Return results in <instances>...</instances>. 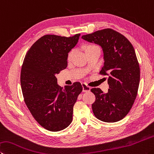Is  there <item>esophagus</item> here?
<instances>
[{
    "label": "esophagus",
    "instance_id": "34e87169",
    "mask_svg": "<svg viewBox=\"0 0 154 154\" xmlns=\"http://www.w3.org/2000/svg\"><path fill=\"white\" fill-rule=\"evenodd\" d=\"M82 87H83V92H88L91 89V88L88 85H86L85 83H82Z\"/></svg>",
    "mask_w": 154,
    "mask_h": 154
}]
</instances>
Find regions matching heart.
<instances>
[{"instance_id":"heart-1","label":"heart","mask_w":154,"mask_h":154,"mask_svg":"<svg viewBox=\"0 0 154 154\" xmlns=\"http://www.w3.org/2000/svg\"><path fill=\"white\" fill-rule=\"evenodd\" d=\"M100 50V48H99L98 46L95 45V44H88V45H87L85 46V52H86V53L88 52L92 51V50ZM73 55H74V50H71V51H69V52L68 53V54H67V60H68V61L71 60L72 57H73Z\"/></svg>"}]
</instances>
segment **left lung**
Listing matches in <instances>:
<instances>
[{
    "instance_id": "left-lung-1",
    "label": "left lung",
    "mask_w": 154,
    "mask_h": 154,
    "mask_svg": "<svg viewBox=\"0 0 154 154\" xmlns=\"http://www.w3.org/2000/svg\"><path fill=\"white\" fill-rule=\"evenodd\" d=\"M82 38L98 44L104 52V64L100 74L108 78L109 89L108 93L91 89L96 96L91 105L94 115L106 122L121 121L129 112L137 95L140 68L135 49L127 38L110 28Z\"/></svg>"
}]
</instances>
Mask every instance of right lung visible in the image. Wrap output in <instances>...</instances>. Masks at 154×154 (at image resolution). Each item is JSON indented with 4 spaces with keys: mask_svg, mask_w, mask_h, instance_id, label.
<instances>
[{
    "mask_svg": "<svg viewBox=\"0 0 154 154\" xmlns=\"http://www.w3.org/2000/svg\"><path fill=\"white\" fill-rule=\"evenodd\" d=\"M79 36L43 35L31 46L21 66L24 102L35 121L50 131H61L71 124L73 106L83 90L79 82L63 89L55 77L66 68L68 53Z\"/></svg>",
    "mask_w": 154,
    "mask_h": 154,
    "instance_id": "1",
    "label": "right lung"
}]
</instances>
